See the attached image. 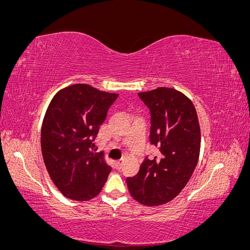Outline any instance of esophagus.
<instances>
[{
	"mask_svg": "<svg viewBox=\"0 0 250 250\" xmlns=\"http://www.w3.org/2000/svg\"><path fill=\"white\" fill-rule=\"evenodd\" d=\"M122 165H123V162L122 161H119L116 163V168L117 170H120L121 168H122Z\"/></svg>",
	"mask_w": 250,
	"mask_h": 250,
	"instance_id": "34e87169",
	"label": "esophagus"
}]
</instances>
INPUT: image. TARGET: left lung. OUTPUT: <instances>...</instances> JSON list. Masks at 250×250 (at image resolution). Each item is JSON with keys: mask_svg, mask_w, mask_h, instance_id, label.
I'll return each mask as SVG.
<instances>
[{"mask_svg": "<svg viewBox=\"0 0 250 250\" xmlns=\"http://www.w3.org/2000/svg\"><path fill=\"white\" fill-rule=\"evenodd\" d=\"M139 97L150 109V142L161 155L146 157L126 181L135 200L156 207L175 198L190 180L200 153V126L194 104L176 89L157 87Z\"/></svg>", "mask_w": 250, "mask_h": 250, "instance_id": "8db88e82", "label": "left lung"}]
</instances>
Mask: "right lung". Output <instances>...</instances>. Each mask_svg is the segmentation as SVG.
Instances as JSON below:
<instances>
[{
    "label": "right lung",
    "instance_id": "obj_1",
    "mask_svg": "<svg viewBox=\"0 0 250 250\" xmlns=\"http://www.w3.org/2000/svg\"><path fill=\"white\" fill-rule=\"evenodd\" d=\"M118 96L79 83L60 89L50 102L42 126V153L52 181L66 198L90 200L106 183L111 167L93 147Z\"/></svg>",
    "mask_w": 250,
    "mask_h": 250
}]
</instances>
